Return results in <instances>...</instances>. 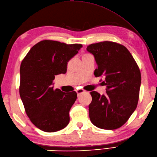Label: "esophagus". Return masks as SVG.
<instances>
[{
  "mask_svg": "<svg viewBox=\"0 0 157 157\" xmlns=\"http://www.w3.org/2000/svg\"><path fill=\"white\" fill-rule=\"evenodd\" d=\"M76 92H77V94H78V96H79L82 94H83V93H84V90L82 89H79V90H77Z\"/></svg>",
  "mask_w": 157,
  "mask_h": 157,
  "instance_id": "obj_1",
  "label": "esophagus"
}]
</instances>
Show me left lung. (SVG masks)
<instances>
[{"label":"left lung","instance_id":"1","mask_svg":"<svg viewBox=\"0 0 157 157\" xmlns=\"http://www.w3.org/2000/svg\"><path fill=\"white\" fill-rule=\"evenodd\" d=\"M98 68L94 75L105 76L106 95L90 92V119L104 129H115L128 121L137 107L141 73L131 53L124 46L105 41L87 46Z\"/></svg>","mask_w":157,"mask_h":157}]
</instances>
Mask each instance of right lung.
<instances>
[{"instance_id": "add662e5", "label": "right lung", "mask_w": 157, "mask_h": 157, "mask_svg": "<svg viewBox=\"0 0 157 157\" xmlns=\"http://www.w3.org/2000/svg\"><path fill=\"white\" fill-rule=\"evenodd\" d=\"M82 47L46 40L33 46L21 62L20 97L30 121L42 131L57 132L69 124L77 93L54 90L53 80L67 72V63Z\"/></svg>"}]
</instances>
